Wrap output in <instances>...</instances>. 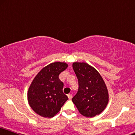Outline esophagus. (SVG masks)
<instances>
[{"label": "esophagus", "instance_id": "1", "mask_svg": "<svg viewBox=\"0 0 135 135\" xmlns=\"http://www.w3.org/2000/svg\"><path fill=\"white\" fill-rule=\"evenodd\" d=\"M68 99H71L72 97H73V94H69L68 95Z\"/></svg>", "mask_w": 135, "mask_h": 135}]
</instances>
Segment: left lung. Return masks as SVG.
<instances>
[{
	"label": "left lung",
	"instance_id": "obj_1",
	"mask_svg": "<svg viewBox=\"0 0 135 135\" xmlns=\"http://www.w3.org/2000/svg\"><path fill=\"white\" fill-rule=\"evenodd\" d=\"M73 68L79 89L72 101L83 116L90 118L99 115L107 105L109 97L104 79L95 68L85 62H74Z\"/></svg>",
	"mask_w": 135,
	"mask_h": 135
}]
</instances>
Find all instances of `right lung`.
Here are the masks:
<instances>
[{
  "label": "right lung",
  "instance_id": "1",
  "mask_svg": "<svg viewBox=\"0 0 135 135\" xmlns=\"http://www.w3.org/2000/svg\"><path fill=\"white\" fill-rule=\"evenodd\" d=\"M68 66L65 62H52L43 68L33 80L28 91V101L40 116L54 117L68 100L62 92L64 84L59 79Z\"/></svg>",
  "mask_w": 135,
  "mask_h": 135
}]
</instances>
